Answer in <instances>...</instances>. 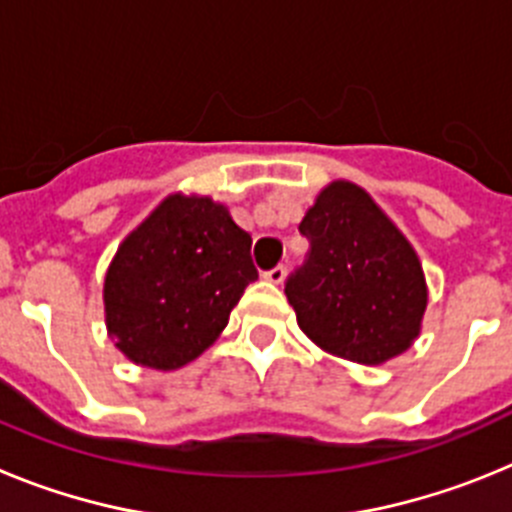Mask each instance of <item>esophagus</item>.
<instances>
[{
	"mask_svg": "<svg viewBox=\"0 0 512 512\" xmlns=\"http://www.w3.org/2000/svg\"><path fill=\"white\" fill-rule=\"evenodd\" d=\"M284 274H287V271H284V266H274V269L266 271L264 279L269 284H282L284 282Z\"/></svg>",
	"mask_w": 512,
	"mask_h": 512,
	"instance_id": "obj_1",
	"label": "esophagus"
}]
</instances>
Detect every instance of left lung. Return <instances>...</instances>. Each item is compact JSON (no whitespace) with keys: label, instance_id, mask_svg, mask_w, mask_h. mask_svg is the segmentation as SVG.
<instances>
[{"label":"left lung","instance_id":"obj_1","mask_svg":"<svg viewBox=\"0 0 512 512\" xmlns=\"http://www.w3.org/2000/svg\"><path fill=\"white\" fill-rule=\"evenodd\" d=\"M305 266L284 295L315 346L356 364H384L420 336L428 284L418 253L359 184L320 189L300 223Z\"/></svg>","mask_w":512,"mask_h":512}]
</instances>
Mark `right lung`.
Returning <instances> with one entry per match:
<instances>
[{
    "label": "right lung",
    "instance_id": "obj_1",
    "mask_svg": "<svg viewBox=\"0 0 512 512\" xmlns=\"http://www.w3.org/2000/svg\"><path fill=\"white\" fill-rule=\"evenodd\" d=\"M259 279L251 235L212 197L174 192L117 246L104 274V323L120 354L174 372L217 341Z\"/></svg>",
    "mask_w": 512,
    "mask_h": 512
}]
</instances>
